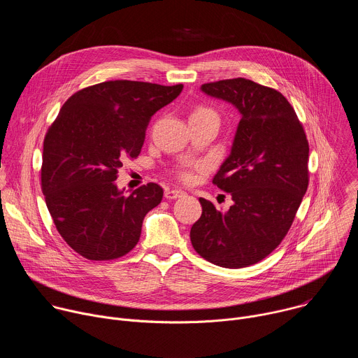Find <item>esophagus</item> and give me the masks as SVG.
Instances as JSON below:
<instances>
[{
    "label": "esophagus",
    "instance_id": "1",
    "mask_svg": "<svg viewBox=\"0 0 358 358\" xmlns=\"http://www.w3.org/2000/svg\"><path fill=\"white\" fill-rule=\"evenodd\" d=\"M166 198L167 199H177V198H181V196H184L185 195V192L184 191H181V189H170V191H166Z\"/></svg>",
    "mask_w": 358,
    "mask_h": 358
}]
</instances>
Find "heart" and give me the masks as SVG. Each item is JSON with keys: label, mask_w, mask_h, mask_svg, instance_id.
<instances>
[{"label": "heart", "mask_w": 358, "mask_h": 358, "mask_svg": "<svg viewBox=\"0 0 358 358\" xmlns=\"http://www.w3.org/2000/svg\"><path fill=\"white\" fill-rule=\"evenodd\" d=\"M207 115H215V110H213L211 108H207V106H196L192 112H191V116L189 117H199V116H207ZM177 177L180 181L182 182H191L194 180V169L189 167V166H184L181 167L180 170H177Z\"/></svg>", "instance_id": "heart-1"}]
</instances>
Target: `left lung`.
Listing matches in <instances>:
<instances>
[{"label":"left lung","instance_id":"obj_1","mask_svg":"<svg viewBox=\"0 0 358 358\" xmlns=\"http://www.w3.org/2000/svg\"><path fill=\"white\" fill-rule=\"evenodd\" d=\"M202 92L241 112L229 157L213 184L231 192L221 211L199 198L201 218L189 238L208 262L239 269L273 252L290 229L309 185V143L287 99L273 87L235 78L203 83Z\"/></svg>","mask_w":358,"mask_h":358}]
</instances>
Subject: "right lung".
Returning <instances> with one entry per match:
<instances>
[{
  "label": "right lung",
  "mask_w": 358,
  "mask_h": 358,
  "mask_svg": "<svg viewBox=\"0 0 358 358\" xmlns=\"http://www.w3.org/2000/svg\"><path fill=\"white\" fill-rule=\"evenodd\" d=\"M182 85L109 80L73 93L43 138L41 187L64 241L89 261L124 257L138 242L145 214L163 199L148 182L130 195L115 181L140 155L151 116Z\"/></svg>",
  "instance_id": "obj_1"
}]
</instances>
